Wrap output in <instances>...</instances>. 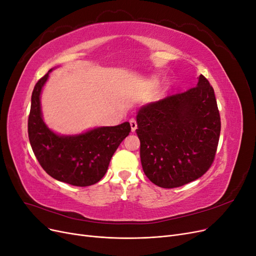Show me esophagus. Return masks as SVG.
I'll return each mask as SVG.
<instances>
[{"instance_id": "obj_1", "label": "esophagus", "mask_w": 256, "mask_h": 256, "mask_svg": "<svg viewBox=\"0 0 256 256\" xmlns=\"http://www.w3.org/2000/svg\"><path fill=\"white\" fill-rule=\"evenodd\" d=\"M129 122H130V127H131V131H132V132H134V131H136V127H138V124H136V120L134 118H131V120H129Z\"/></svg>"}]
</instances>
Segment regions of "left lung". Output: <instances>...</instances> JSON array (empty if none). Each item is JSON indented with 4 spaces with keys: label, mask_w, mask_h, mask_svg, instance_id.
I'll return each mask as SVG.
<instances>
[{
    "label": "left lung",
    "mask_w": 256,
    "mask_h": 256,
    "mask_svg": "<svg viewBox=\"0 0 256 256\" xmlns=\"http://www.w3.org/2000/svg\"><path fill=\"white\" fill-rule=\"evenodd\" d=\"M136 122L142 168L152 184L180 187L212 166L221 120L214 88L203 74L196 86L142 106Z\"/></svg>",
    "instance_id": "8db88e82"
}]
</instances>
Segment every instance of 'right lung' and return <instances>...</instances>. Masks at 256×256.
Masks as SVG:
<instances>
[{"label":"right lung","instance_id":"obj_1","mask_svg":"<svg viewBox=\"0 0 256 256\" xmlns=\"http://www.w3.org/2000/svg\"><path fill=\"white\" fill-rule=\"evenodd\" d=\"M49 72L38 80L32 92L28 120L30 146L42 168L56 180L76 187L94 184L104 176L113 154L129 134L130 124L99 127L79 136L54 134L46 126L40 110V92Z\"/></svg>","mask_w":256,"mask_h":256}]
</instances>
